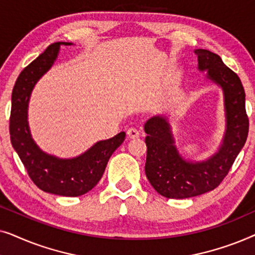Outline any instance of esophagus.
<instances>
[{
	"mask_svg": "<svg viewBox=\"0 0 255 255\" xmlns=\"http://www.w3.org/2000/svg\"><path fill=\"white\" fill-rule=\"evenodd\" d=\"M128 138L134 139V138H138L139 135H140V132H139L138 128H128Z\"/></svg>",
	"mask_w": 255,
	"mask_h": 255,
	"instance_id": "obj_1",
	"label": "esophagus"
}]
</instances>
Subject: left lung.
I'll return each mask as SVG.
<instances>
[{"label": "left lung", "mask_w": 255, "mask_h": 255, "mask_svg": "<svg viewBox=\"0 0 255 255\" xmlns=\"http://www.w3.org/2000/svg\"><path fill=\"white\" fill-rule=\"evenodd\" d=\"M198 69L207 71V79L223 89L226 128L218 152L204 161L182 158L174 141L165 116H154L145 123L147 146L145 173L152 187L167 198H188L218 187L245 145L249 117L245 90L239 76L224 65L219 55L208 50H195Z\"/></svg>", "instance_id": "8db88e82"}]
</instances>
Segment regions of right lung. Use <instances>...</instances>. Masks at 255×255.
Listing matches in <instances>:
<instances>
[{
	"label": "right lung",
	"mask_w": 255,
	"mask_h": 255,
	"mask_svg": "<svg viewBox=\"0 0 255 255\" xmlns=\"http://www.w3.org/2000/svg\"><path fill=\"white\" fill-rule=\"evenodd\" d=\"M60 45L72 43L51 44L17 78L11 95L9 132L12 147L22 160L30 179L39 189L60 196L75 197L88 193L96 186L111 154L124 141L125 132L97 141L88 151L72 159L47 154L33 141L27 124L30 95L38 80L53 66Z\"/></svg>",
	"instance_id": "add662e5"
}]
</instances>
